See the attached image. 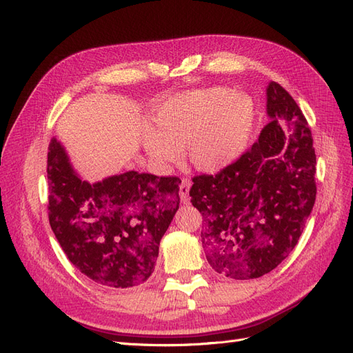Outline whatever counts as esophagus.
Masks as SVG:
<instances>
[{
  "label": "esophagus",
  "mask_w": 353,
  "mask_h": 353,
  "mask_svg": "<svg viewBox=\"0 0 353 353\" xmlns=\"http://www.w3.org/2000/svg\"><path fill=\"white\" fill-rule=\"evenodd\" d=\"M190 188H191V181L187 178H183L179 185V199L181 201L188 203L190 201Z\"/></svg>",
  "instance_id": "34e87169"
}]
</instances>
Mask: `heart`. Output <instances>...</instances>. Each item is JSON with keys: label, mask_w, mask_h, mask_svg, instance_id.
Wrapping results in <instances>:
<instances>
[{"label": "heart", "mask_w": 353, "mask_h": 353, "mask_svg": "<svg viewBox=\"0 0 353 353\" xmlns=\"http://www.w3.org/2000/svg\"><path fill=\"white\" fill-rule=\"evenodd\" d=\"M256 125L249 94L225 87L181 92L157 105L153 128L143 130V147L162 168L179 163L187 150L200 172L216 174L248 152Z\"/></svg>", "instance_id": "1"}]
</instances>
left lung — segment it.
Returning <instances> with one entry per match:
<instances>
[{
    "label": "left lung",
    "instance_id": "8db88e82",
    "mask_svg": "<svg viewBox=\"0 0 353 353\" xmlns=\"http://www.w3.org/2000/svg\"><path fill=\"white\" fill-rule=\"evenodd\" d=\"M259 140L216 175L193 178L191 203L203 215L201 243L213 270L234 280L276 268L311 215L316 156L302 110L280 83L266 87Z\"/></svg>",
    "mask_w": 353,
    "mask_h": 353
}]
</instances>
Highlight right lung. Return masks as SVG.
Masks as SVG:
<instances>
[{"label": "right lung", "mask_w": 353, "mask_h": 353, "mask_svg": "<svg viewBox=\"0 0 353 353\" xmlns=\"http://www.w3.org/2000/svg\"><path fill=\"white\" fill-rule=\"evenodd\" d=\"M47 176L50 225L69 261L101 285L147 281L179 208L181 179L130 170L90 184L56 138L48 147Z\"/></svg>", "instance_id": "1"}]
</instances>
